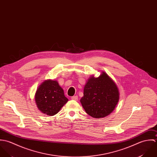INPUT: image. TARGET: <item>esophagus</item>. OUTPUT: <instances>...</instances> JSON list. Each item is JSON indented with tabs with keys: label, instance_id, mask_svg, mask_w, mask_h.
Here are the masks:
<instances>
[{
	"label": "esophagus",
	"instance_id": "esophagus-1",
	"mask_svg": "<svg viewBox=\"0 0 157 157\" xmlns=\"http://www.w3.org/2000/svg\"><path fill=\"white\" fill-rule=\"evenodd\" d=\"M71 99L72 100L78 101V96H71Z\"/></svg>",
	"mask_w": 157,
	"mask_h": 157
}]
</instances>
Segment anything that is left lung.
<instances>
[{"instance_id":"left-lung-1","label":"left lung","mask_w":157,"mask_h":157,"mask_svg":"<svg viewBox=\"0 0 157 157\" xmlns=\"http://www.w3.org/2000/svg\"><path fill=\"white\" fill-rule=\"evenodd\" d=\"M120 98L115 82L105 72L98 78L92 76L84 88L80 101L86 113L95 118L105 117L115 109Z\"/></svg>"}]
</instances>
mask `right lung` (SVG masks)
<instances>
[{
    "instance_id": "obj_1",
    "label": "right lung",
    "mask_w": 157,
    "mask_h": 157,
    "mask_svg": "<svg viewBox=\"0 0 157 157\" xmlns=\"http://www.w3.org/2000/svg\"><path fill=\"white\" fill-rule=\"evenodd\" d=\"M68 100L58 82L50 79L43 82L37 88L35 94L37 108L43 113L49 116L58 113Z\"/></svg>"
}]
</instances>
